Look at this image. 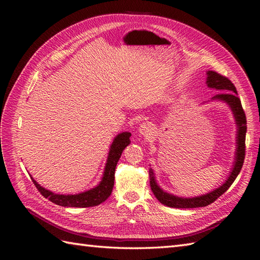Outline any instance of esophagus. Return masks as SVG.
Listing matches in <instances>:
<instances>
[{
  "label": "esophagus",
  "mask_w": 260,
  "mask_h": 260,
  "mask_svg": "<svg viewBox=\"0 0 260 260\" xmlns=\"http://www.w3.org/2000/svg\"><path fill=\"white\" fill-rule=\"evenodd\" d=\"M139 133H140V136H142V137H143V138H145V139L152 138L153 133H154V131H153V127H152V125L149 124L148 122H143L142 124L140 125V128H139Z\"/></svg>",
  "instance_id": "obj_1"
}]
</instances>
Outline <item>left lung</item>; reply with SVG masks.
<instances>
[{"label": "left lung", "instance_id": "1", "mask_svg": "<svg viewBox=\"0 0 260 260\" xmlns=\"http://www.w3.org/2000/svg\"><path fill=\"white\" fill-rule=\"evenodd\" d=\"M206 84L210 89H216L223 91L221 93L216 94L211 98V101H222L229 105L233 113L235 123L238 125V135H237V152H235V161L231 174L225 180V182L220 185L216 190L211 191L207 194H204L196 198H179V196L169 194L165 192L157 184L153 169H149V184L155 195V198L158 200L164 205L172 208H196V207H205L209 204L214 203L219 196H221L228 188L231 186L237 179L238 175L242 169L244 158H245V137H246V116L244 113V109L241 104V100L238 98V92L234 84L226 77L220 75L212 70H208Z\"/></svg>", "mask_w": 260, "mask_h": 260}]
</instances>
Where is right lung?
Masks as SVG:
<instances>
[{
    "mask_svg": "<svg viewBox=\"0 0 260 260\" xmlns=\"http://www.w3.org/2000/svg\"><path fill=\"white\" fill-rule=\"evenodd\" d=\"M130 132H122L118 135L109 148L108 157L106 160V166L104 169L103 177L99 185L91 188L89 191H85L79 194H70V195H62V194H55L46 188L42 187L40 184L37 183V181L32 179V182L35 183L36 187L39 190L45 199H48L52 203L56 204L59 206L64 207H93L98 206L101 203L105 202L109 195H111L113 187H114V181H115V169L117 166V162L119 160L120 156L123 152L124 147H127L130 144Z\"/></svg>",
    "mask_w": 260,
    "mask_h": 260,
    "instance_id": "1",
    "label": "right lung"
}]
</instances>
